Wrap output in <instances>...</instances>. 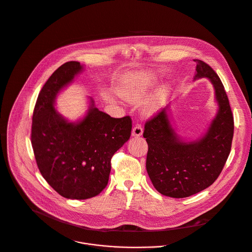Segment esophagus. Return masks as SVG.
Instances as JSON below:
<instances>
[{
  "instance_id": "esophagus-1",
  "label": "esophagus",
  "mask_w": 252,
  "mask_h": 252,
  "mask_svg": "<svg viewBox=\"0 0 252 252\" xmlns=\"http://www.w3.org/2000/svg\"><path fill=\"white\" fill-rule=\"evenodd\" d=\"M143 134V128L141 125H136L132 130V136L133 137H140Z\"/></svg>"
}]
</instances>
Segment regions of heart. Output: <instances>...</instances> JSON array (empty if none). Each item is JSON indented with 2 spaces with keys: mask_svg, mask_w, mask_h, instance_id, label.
Masks as SVG:
<instances>
[{
  "mask_svg": "<svg viewBox=\"0 0 252 252\" xmlns=\"http://www.w3.org/2000/svg\"><path fill=\"white\" fill-rule=\"evenodd\" d=\"M155 84L156 79L153 76L135 77L123 83L118 89V94L130 103H140L148 95ZM169 94L170 86L168 84L158 87L144 103L143 113L146 116H153L158 113L165 105Z\"/></svg>",
  "mask_w": 252,
  "mask_h": 252,
  "instance_id": "obj_1",
  "label": "heart"
}]
</instances>
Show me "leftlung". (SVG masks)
I'll use <instances>...</instances> for the list:
<instances>
[{"label": "left lung", "instance_id": "1", "mask_svg": "<svg viewBox=\"0 0 252 252\" xmlns=\"http://www.w3.org/2000/svg\"><path fill=\"white\" fill-rule=\"evenodd\" d=\"M194 61V81L206 78L211 82L218 105L206 132L196 140L180 137L169 104L146 123L144 131L149 177L160 194L172 198L189 197L214 183L227 159L233 136V117L220 78L205 62Z\"/></svg>", "mask_w": 252, "mask_h": 252}]
</instances>
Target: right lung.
<instances>
[{"instance_id":"right-lung-1","label":"right lung","mask_w":252,"mask_h":252,"mask_svg":"<svg viewBox=\"0 0 252 252\" xmlns=\"http://www.w3.org/2000/svg\"><path fill=\"white\" fill-rule=\"evenodd\" d=\"M85 70L71 61L59 67L39 93L32 116V144L48 184L67 199L85 200L107 185L111 158L130 138L129 116L112 118L89 97L86 114L70 121L55 107L59 94Z\"/></svg>"}]
</instances>
